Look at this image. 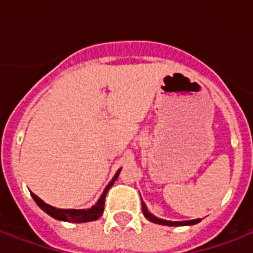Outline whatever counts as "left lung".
Wrapping results in <instances>:
<instances>
[{
    "label": "left lung",
    "instance_id": "left-lung-1",
    "mask_svg": "<svg viewBox=\"0 0 253 253\" xmlns=\"http://www.w3.org/2000/svg\"><path fill=\"white\" fill-rule=\"evenodd\" d=\"M142 210L143 214L146 216L147 219L154 222V223L163 224V226H190V224H196L198 222H201V219H193V220H182V222H170V220H164V219H159L155 215H152L148 210H147V206L144 205V202L142 201Z\"/></svg>",
    "mask_w": 253,
    "mask_h": 253
}]
</instances>
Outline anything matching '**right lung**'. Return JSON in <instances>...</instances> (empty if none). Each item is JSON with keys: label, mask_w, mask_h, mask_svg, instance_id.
Here are the masks:
<instances>
[{"label": "right lung", "mask_w": 253, "mask_h": 253, "mask_svg": "<svg viewBox=\"0 0 253 253\" xmlns=\"http://www.w3.org/2000/svg\"><path fill=\"white\" fill-rule=\"evenodd\" d=\"M121 169H119L117 174L114 176V178L110 181V184L107 185L105 190H103L102 196L98 200L97 205H94L93 208L86 209V210H73V209H56L51 206V205L45 204L44 201H42L39 197H37L34 193H31V197L34 198V201L37 202V205L39 208L48 214L49 216H52L57 220H64V222H71V223H84V222H90V220L98 219L99 216L102 215L103 208H105V197L107 194V190L113 186L114 181L117 180Z\"/></svg>", "instance_id": "add662e5"}]
</instances>
